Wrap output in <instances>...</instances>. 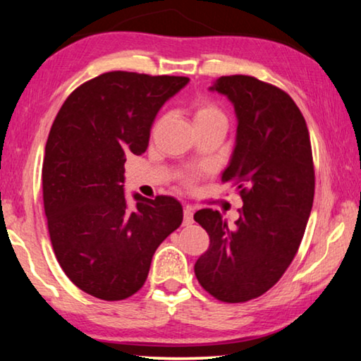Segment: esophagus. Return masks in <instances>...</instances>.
<instances>
[{
  "label": "esophagus",
  "mask_w": 361,
  "mask_h": 361,
  "mask_svg": "<svg viewBox=\"0 0 361 361\" xmlns=\"http://www.w3.org/2000/svg\"><path fill=\"white\" fill-rule=\"evenodd\" d=\"M192 215H194V213H192L191 207H185V210H183V224H185V226L192 224V221H194Z\"/></svg>",
  "instance_id": "obj_1"
}]
</instances>
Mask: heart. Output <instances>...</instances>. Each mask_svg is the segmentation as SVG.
Returning a JSON list of instances; mask_svg holds the SVG:
<instances>
[{
  "mask_svg": "<svg viewBox=\"0 0 361 361\" xmlns=\"http://www.w3.org/2000/svg\"><path fill=\"white\" fill-rule=\"evenodd\" d=\"M213 121H219V122H226V114L223 113V109L216 106L215 103L212 102H200L195 105L194 108V124H205V122H213ZM186 183L191 185L192 178H188Z\"/></svg>",
  "mask_w": 361,
  "mask_h": 361,
  "instance_id": "1",
  "label": "heart"
}]
</instances>
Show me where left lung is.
Wrapping results in <instances>:
<instances>
[{"label": "left lung", "instance_id": "8db88e82", "mask_svg": "<svg viewBox=\"0 0 361 361\" xmlns=\"http://www.w3.org/2000/svg\"><path fill=\"white\" fill-rule=\"evenodd\" d=\"M210 89L228 97L239 121L221 181L237 186L243 207L234 228L216 210L195 213L210 245L194 272L213 298L245 302L279 282L301 245L314 204L312 146L282 89L245 75L221 76Z\"/></svg>", "mask_w": 361, "mask_h": 361}]
</instances>
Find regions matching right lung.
Segmentation results:
<instances>
[{
	"label": "right lung",
	"instance_id": "1",
	"mask_svg": "<svg viewBox=\"0 0 361 361\" xmlns=\"http://www.w3.org/2000/svg\"><path fill=\"white\" fill-rule=\"evenodd\" d=\"M185 76L109 71L73 90L49 132L42 200L60 267L73 283L105 301L142 288L157 247L180 228L183 209L170 195H124L127 154H143L161 106Z\"/></svg>",
	"mask_w": 361,
	"mask_h": 361
}]
</instances>
